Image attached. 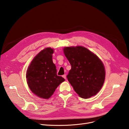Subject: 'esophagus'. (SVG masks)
<instances>
[{"label":"esophagus","instance_id":"34e87169","mask_svg":"<svg viewBox=\"0 0 129 129\" xmlns=\"http://www.w3.org/2000/svg\"><path fill=\"white\" fill-rule=\"evenodd\" d=\"M62 76H63V78H64L65 79H66V76L65 74H64V75H63Z\"/></svg>","mask_w":129,"mask_h":129}]
</instances>
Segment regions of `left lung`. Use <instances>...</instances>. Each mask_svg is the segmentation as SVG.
Here are the masks:
<instances>
[{
	"label": "left lung",
	"instance_id": "8db88e82",
	"mask_svg": "<svg viewBox=\"0 0 129 129\" xmlns=\"http://www.w3.org/2000/svg\"><path fill=\"white\" fill-rule=\"evenodd\" d=\"M65 56L71 65L67 78L74 90L83 98L99 91L105 79L104 65L95 54L84 47H66Z\"/></svg>",
	"mask_w": 129,
	"mask_h": 129
}]
</instances>
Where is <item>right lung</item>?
Returning a JSON list of instances; mask_svg holds the SVG:
<instances>
[{
    "label": "right lung",
    "mask_w": 129,
    "mask_h": 129,
    "mask_svg": "<svg viewBox=\"0 0 129 129\" xmlns=\"http://www.w3.org/2000/svg\"><path fill=\"white\" fill-rule=\"evenodd\" d=\"M54 51L50 47L41 51L31 62L26 71L27 83L33 93L38 97L49 98L65 79L57 75L53 63Z\"/></svg>",
    "instance_id": "1"
}]
</instances>
